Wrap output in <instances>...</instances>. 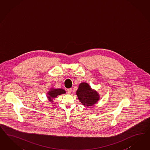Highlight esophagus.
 Wrapping results in <instances>:
<instances>
[{
	"instance_id": "1",
	"label": "esophagus",
	"mask_w": 150,
	"mask_h": 150,
	"mask_svg": "<svg viewBox=\"0 0 150 150\" xmlns=\"http://www.w3.org/2000/svg\"><path fill=\"white\" fill-rule=\"evenodd\" d=\"M71 91H72L71 88L67 89V93H68V94H70V93H71Z\"/></svg>"
}]
</instances>
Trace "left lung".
<instances>
[{
	"label": "left lung",
	"instance_id": "obj_1",
	"mask_svg": "<svg viewBox=\"0 0 150 150\" xmlns=\"http://www.w3.org/2000/svg\"><path fill=\"white\" fill-rule=\"evenodd\" d=\"M76 94L81 103L87 106L95 104L99 99V94L91 89L89 85L85 82L80 84Z\"/></svg>",
	"mask_w": 150,
	"mask_h": 150
}]
</instances>
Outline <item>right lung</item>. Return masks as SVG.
Masks as SVG:
<instances>
[{
  "label": "right lung",
  "instance_id": "obj_1",
  "mask_svg": "<svg viewBox=\"0 0 150 150\" xmlns=\"http://www.w3.org/2000/svg\"><path fill=\"white\" fill-rule=\"evenodd\" d=\"M65 93V91L64 89L61 88L57 89H52L49 92H48V99L49 101L53 102L52 99L57 97L58 95H61L62 94Z\"/></svg>",
  "mask_w": 150,
  "mask_h": 150
}]
</instances>
